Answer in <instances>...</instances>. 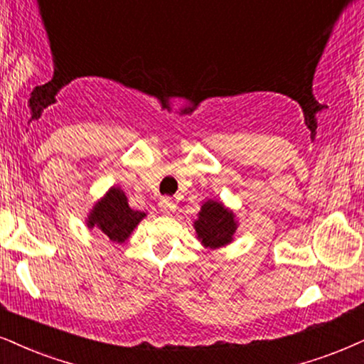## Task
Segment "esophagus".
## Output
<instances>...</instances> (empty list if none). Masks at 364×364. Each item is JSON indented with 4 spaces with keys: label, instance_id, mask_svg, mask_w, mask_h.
I'll use <instances>...</instances> for the list:
<instances>
[{
    "label": "esophagus",
    "instance_id": "1",
    "mask_svg": "<svg viewBox=\"0 0 364 364\" xmlns=\"http://www.w3.org/2000/svg\"><path fill=\"white\" fill-rule=\"evenodd\" d=\"M159 208H160V213L164 214V216H172V214L175 213V209H177L175 208L172 199H161Z\"/></svg>",
    "mask_w": 364,
    "mask_h": 364
}]
</instances>
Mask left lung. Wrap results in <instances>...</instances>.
I'll list each match as a JSON object with an SVG mask.
<instances>
[{
	"label": "left lung",
	"instance_id": "obj_1",
	"mask_svg": "<svg viewBox=\"0 0 364 364\" xmlns=\"http://www.w3.org/2000/svg\"><path fill=\"white\" fill-rule=\"evenodd\" d=\"M196 237L205 250H219L235 241L237 218L223 200L205 199L194 221Z\"/></svg>",
	"mask_w": 364,
	"mask_h": 364
}]
</instances>
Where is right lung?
<instances>
[{
  "mask_svg": "<svg viewBox=\"0 0 364 364\" xmlns=\"http://www.w3.org/2000/svg\"><path fill=\"white\" fill-rule=\"evenodd\" d=\"M143 218H146V213L129 208L127 194L121 187L113 186L94 203L87 213L86 226L89 230H100L111 243H124Z\"/></svg>",
  "mask_w": 364,
  "mask_h": 364,
  "instance_id": "1",
  "label": "right lung"
}]
</instances>
